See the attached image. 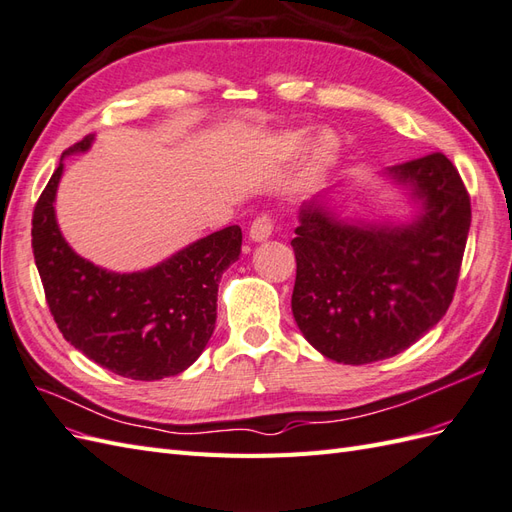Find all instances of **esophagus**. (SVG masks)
I'll use <instances>...</instances> for the list:
<instances>
[{"mask_svg": "<svg viewBox=\"0 0 512 512\" xmlns=\"http://www.w3.org/2000/svg\"><path fill=\"white\" fill-rule=\"evenodd\" d=\"M271 232H273V219H271L269 213H263L252 221V228H249V239L256 241V243L267 241Z\"/></svg>", "mask_w": 512, "mask_h": 512, "instance_id": "esophagus-1", "label": "esophagus"}]
</instances>
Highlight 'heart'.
Listing matches in <instances>:
<instances>
[{
  "label": "heart",
  "instance_id": "b5f03b06",
  "mask_svg": "<svg viewBox=\"0 0 512 512\" xmlns=\"http://www.w3.org/2000/svg\"><path fill=\"white\" fill-rule=\"evenodd\" d=\"M310 139V134L306 130H299V132H289L284 134L280 139V147L284 149V152H297V149H302ZM334 147V136L332 134H321L319 136V154L321 158H326Z\"/></svg>",
  "mask_w": 512,
  "mask_h": 512
}]
</instances>
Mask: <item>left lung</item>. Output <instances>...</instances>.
I'll list each match as a JSON object with an SVG mask.
<instances>
[{"mask_svg": "<svg viewBox=\"0 0 512 512\" xmlns=\"http://www.w3.org/2000/svg\"><path fill=\"white\" fill-rule=\"evenodd\" d=\"M421 202L404 226L339 219L321 199L299 210L293 317L306 341L343 365L391 358L450 308L471 226L460 173L441 152L386 169Z\"/></svg>", "mask_w": 512, "mask_h": 512, "instance_id": "1", "label": "left lung"}]
</instances>
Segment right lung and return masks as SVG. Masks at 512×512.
<instances>
[{"instance_id":"1","label":"right lung","mask_w":512,"mask_h":512,"mask_svg":"<svg viewBox=\"0 0 512 512\" xmlns=\"http://www.w3.org/2000/svg\"><path fill=\"white\" fill-rule=\"evenodd\" d=\"M91 143L86 136L62 158ZM62 158L32 215L34 263L58 330L117 376L145 382L178 376L213 336L219 280L241 254V228L208 234L152 269L106 271L73 252L60 234L54 199Z\"/></svg>"}]
</instances>
